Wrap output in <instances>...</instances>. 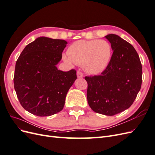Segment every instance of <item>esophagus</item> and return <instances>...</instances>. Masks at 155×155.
<instances>
[{
	"label": "esophagus",
	"instance_id": "obj_1",
	"mask_svg": "<svg viewBox=\"0 0 155 155\" xmlns=\"http://www.w3.org/2000/svg\"><path fill=\"white\" fill-rule=\"evenodd\" d=\"M77 76L79 78H83V74L80 71H78L77 72Z\"/></svg>",
	"mask_w": 155,
	"mask_h": 155
}]
</instances>
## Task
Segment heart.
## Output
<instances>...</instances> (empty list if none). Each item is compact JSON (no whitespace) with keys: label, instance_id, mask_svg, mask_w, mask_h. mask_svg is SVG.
Instances as JSON below:
<instances>
[{"label":"heart","instance_id":"heart-1","mask_svg":"<svg viewBox=\"0 0 155 155\" xmlns=\"http://www.w3.org/2000/svg\"><path fill=\"white\" fill-rule=\"evenodd\" d=\"M110 44L105 40H79L69 46L67 54L63 55L68 64H83L90 74H99L107 67L111 58Z\"/></svg>","mask_w":155,"mask_h":155}]
</instances>
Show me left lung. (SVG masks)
Masks as SVG:
<instances>
[{
	"mask_svg": "<svg viewBox=\"0 0 155 155\" xmlns=\"http://www.w3.org/2000/svg\"><path fill=\"white\" fill-rule=\"evenodd\" d=\"M113 54L100 76H86L88 104L97 113L113 116L133 104L141 88L142 67L133 46L120 36L108 34Z\"/></svg>",
	"mask_w": 155,
	"mask_h": 155,
	"instance_id": "left-lung-1",
	"label": "left lung"
}]
</instances>
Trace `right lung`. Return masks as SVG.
<instances>
[{"label": "right lung", "mask_w": 155, "mask_h": 155, "mask_svg": "<svg viewBox=\"0 0 155 155\" xmlns=\"http://www.w3.org/2000/svg\"><path fill=\"white\" fill-rule=\"evenodd\" d=\"M68 43L39 37L28 45L18 57L13 82L24 109L37 116L54 115L62 110L67 94L77 79L76 71L58 70Z\"/></svg>", "instance_id": "1"}]
</instances>
